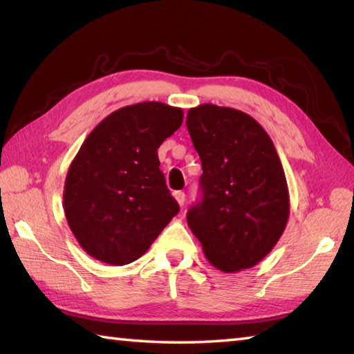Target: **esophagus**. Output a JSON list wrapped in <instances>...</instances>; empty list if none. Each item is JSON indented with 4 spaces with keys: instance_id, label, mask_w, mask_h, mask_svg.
<instances>
[{
    "instance_id": "1",
    "label": "esophagus",
    "mask_w": 354,
    "mask_h": 354,
    "mask_svg": "<svg viewBox=\"0 0 354 354\" xmlns=\"http://www.w3.org/2000/svg\"><path fill=\"white\" fill-rule=\"evenodd\" d=\"M173 196H175V199L178 201V204L181 205V207H183V205H184V201H185V194H184V192H175V194H173Z\"/></svg>"
}]
</instances>
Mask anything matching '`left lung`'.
Returning <instances> with one entry per match:
<instances>
[{"label": "left lung", "instance_id": "8db88e82", "mask_svg": "<svg viewBox=\"0 0 354 354\" xmlns=\"http://www.w3.org/2000/svg\"><path fill=\"white\" fill-rule=\"evenodd\" d=\"M187 128L201 158L203 201L187 223L205 259L223 272L252 268L271 252L289 218V190L272 139L229 106L190 108Z\"/></svg>", "mask_w": 354, "mask_h": 354}]
</instances>
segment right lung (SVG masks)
Masks as SVG:
<instances>
[{"instance_id":"right-lung-1","label":"right lung","mask_w":354,"mask_h":354,"mask_svg":"<svg viewBox=\"0 0 354 354\" xmlns=\"http://www.w3.org/2000/svg\"><path fill=\"white\" fill-rule=\"evenodd\" d=\"M181 108L140 102L108 114L69 165L63 210L82 249L106 265L142 257L179 212L158 149L183 124Z\"/></svg>"}]
</instances>
